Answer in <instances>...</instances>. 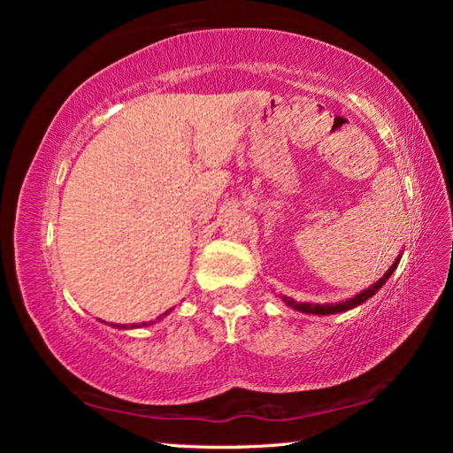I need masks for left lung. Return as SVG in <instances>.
I'll use <instances>...</instances> for the list:
<instances>
[{"label":"left lung","instance_id":"8db88e82","mask_svg":"<svg viewBox=\"0 0 453 453\" xmlns=\"http://www.w3.org/2000/svg\"><path fill=\"white\" fill-rule=\"evenodd\" d=\"M400 259H402V256H397L395 262L392 264V267H389V270H388L386 273H383V278H380L378 281H375L372 288L359 291V294L351 297V300L340 302V303H305V302H303V303H297L296 300H291V297H288V296H281V300L286 302V305H289V308H294V310L302 311V313H313V316H329V313L348 311V310H351V308H357L359 303H364V302L370 300V297L375 294V291H378V289L383 286V283H386V281L389 280V275L394 273L397 264H400Z\"/></svg>","mask_w":453,"mask_h":453}]
</instances>
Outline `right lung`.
I'll use <instances>...</instances> for the list:
<instances>
[{"mask_svg":"<svg viewBox=\"0 0 453 453\" xmlns=\"http://www.w3.org/2000/svg\"><path fill=\"white\" fill-rule=\"evenodd\" d=\"M170 311H172V310H170ZM165 313H167V311H165ZM165 313H162V316H165ZM162 316H159V318H162ZM159 318H157V319H159ZM151 324H153V321H150V324H148V321H143L142 326H151ZM113 327H121V329H126L127 326H119V324H118V326H113ZM129 327H135V326H129Z\"/></svg>","mask_w":453,"mask_h":453,"instance_id":"obj_1","label":"right lung"}]
</instances>
